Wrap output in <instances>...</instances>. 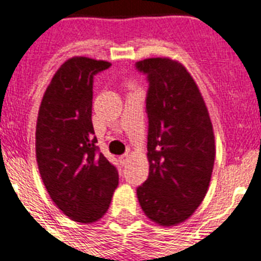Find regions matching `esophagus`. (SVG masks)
Masks as SVG:
<instances>
[{"label":"esophagus","instance_id":"esophagus-1","mask_svg":"<svg viewBox=\"0 0 261 261\" xmlns=\"http://www.w3.org/2000/svg\"><path fill=\"white\" fill-rule=\"evenodd\" d=\"M128 158H130V155H128V154H123V155L119 156V162L122 165H126L127 162H128Z\"/></svg>","mask_w":261,"mask_h":261}]
</instances>
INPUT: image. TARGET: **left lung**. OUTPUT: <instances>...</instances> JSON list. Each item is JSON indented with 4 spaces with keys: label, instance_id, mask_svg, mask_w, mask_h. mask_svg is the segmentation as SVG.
Masks as SVG:
<instances>
[{
    "label": "left lung",
    "instance_id": "left-lung-1",
    "mask_svg": "<svg viewBox=\"0 0 261 261\" xmlns=\"http://www.w3.org/2000/svg\"><path fill=\"white\" fill-rule=\"evenodd\" d=\"M147 75L149 178L137 189L142 211L161 226L186 221L204 201L215 165V133L188 69L169 57L137 63Z\"/></svg>",
    "mask_w": 261,
    "mask_h": 261
}]
</instances>
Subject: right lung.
<instances>
[{
	"mask_svg": "<svg viewBox=\"0 0 261 261\" xmlns=\"http://www.w3.org/2000/svg\"><path fill=\"white\" fill-rule=\"evenodd\" d=\"M111 63L75 56L46 87L36 124L40 175L59 209L76 222L92 224L109 211L119 175L97 151L92 126L94 75Z\"/></svg>",
	"mask_w": 261,
	"mask_h": 261,
	"instance_id": "obj_1",
	"label": "right lung"
}]
</instances>
